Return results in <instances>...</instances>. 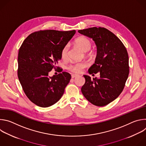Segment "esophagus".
Wrapping results in <instances>:
<instances>
[{
	"label": "esophagus",
	"instance_id": "1",
	"mask_svg": "<svg viewBox=\"0 0 146 146\" xmlns=\"http://www.w3.org/2000/svg\"><path fill=\"white\" fill-rule=\"evenodd\" d=\"M78 76V75L77 74H72V78H75V77H77Z\"/></svg>",
	"mask_w": 146,
	"mask_h": 146
}]
</instances>
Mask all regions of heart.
<instances>
[{
    "instance_id": "heart-1",
    "label": "heart",
    "mask_w": 146,
    "mask_h": 146,
    "mask_svg": "<svg viewBox=\"0 0 146 146\" xmlns=\"http://www.w3.org/2000/svg\"><path fill=\"white\" fill-rule=\"evenodd\" d=\"M75 44L82 51H88L92 47L91 41L86 37H80L75 40ZM69 46L68 44L65 45L60 52V56L62 59H66L68 56ZM87 66L84 62H78L74 64H71L68 66V69L73 73H79Z\"/></svg>"
}]
</instances>
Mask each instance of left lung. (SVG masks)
Masks as SVG:
<instances>
[{
  "label": "left lung",
  "mask_w": 146,
  "mask_h": 146,
  "mask_svg": "<svg viewBox=\"0 0 146 146\" xmlns=\"http://www.w3.org/2000/svg\"><path fill=\"white\" fill-rule=\"evenodd\" d=\"M78 32L92 38L97 47L95 64L90 74L99 72L100 78L84 75L86 79L81 92L93 105L104 106L122 92L129 72L127 50L122 41L111 32L102 27H93Z\"/></svg>",
  "instance_id": "obj_1"
}]
</instances>
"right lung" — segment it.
Listing matches in <instances>:
<instances>
[{"label": "right lung", "instance_id": "1", "mask_svg": "<svg viewBox=\"0 0 146 146\" xmlns=\"http://www.w3.org/2000/svg\"><path fill=\"white\" fill-rule=\"evenodd\" d=\"M76 31L45 30L29 35L18 51V77L28 99L35 105L47 108L63 95L71 75L63 72L52 77L48 73L61 59L60 52Z\"/></svg>", "mask_w": 146, "mask_h": 146}]
</instances>
